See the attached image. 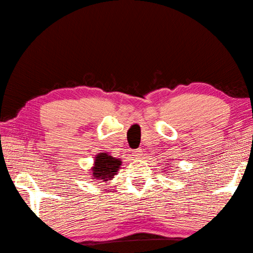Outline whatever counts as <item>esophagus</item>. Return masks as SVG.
Instances as JSON below:
<instances>
[{
	"instance_id": "esophagus-1",
	"label": "esophagus",
	"mask_w": 253,
	"mask_h": 253,
	"mask_svg": "<svg viewBox=\"0 0 253 253\" xmlns=\"http://www.w3.org/2000/svg\"><path fill=\"white\" fill-rule=\"evenodd\" d=\"M132 156H134V157H137V158L141 157V156H142V149L141 148L135 149L134 151H132Z\"/></svg>"
}]
</instances>
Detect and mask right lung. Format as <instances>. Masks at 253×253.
I'll return each instance as SVG.
<instances>
[{
	"mask_svg": "<svg viewBox=\"0 0 253 253\" xmlns=\"http://www.w3.org/2000/svg\"><path fill=\"white\" fill-rule=\"evenodd\" d=\"M121 165L122 162L119 159L108 156L106 153L99 154L96 157L95 165L91 169L93 170V177L99 179V180L107 181L108 179L114 178Z\"/></svg>",
	"mask_w": 253,
	"mask_h": 253,
	"instance_id": "obj_1",
	"label": "right lung"
}]
</instances>
